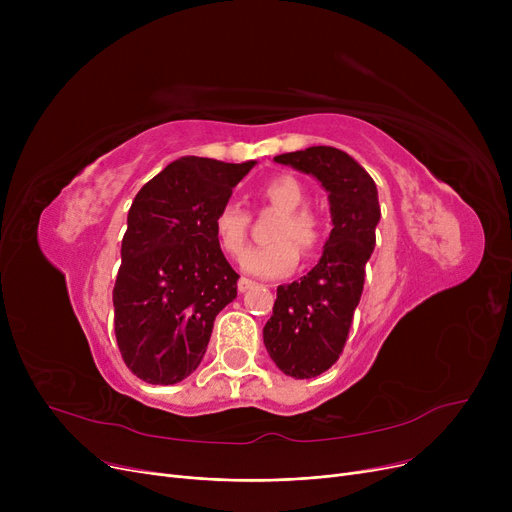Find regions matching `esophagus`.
Returning <instances> with one entry per match:
<instances>
[{
    "instance_id": "obj_1",
    "label": "esophagus",
    "mask_w": 512,
    "mask_h": 512,
    "mask_svg": "<svg viewBox=\"0 0 512 512\" xmlns=\"http://www.w3.org/2000/svg\"><path fill=\"white\" fill-rule=\"evenodd\" d=\"M238 292H247L249 288H253L255 286V282L253 280H249V278H238Z\"/></svg>"
}]
</instances>
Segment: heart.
I'll list each match as a JSON object with an SVG mask.
<instances>
[{
	"label": "heart",
	"instance_id": "obj_1",
	"mask_svg": "<svg viewBox=\"0 0 512 512\" xmlns=\"http://www.w3.org/2000/svg\"><path fill=\"white\" fill-rule=\"evenodd\" d=\"M257 197L280 211L270 238L274 242L263 247H253L242 255V267L253 276L276 278L288 274L299 261V251L303 255L315 253L324 242V226L317 215L303 207L305 188L303 184L290 176L280 174L265 180ZM251 215L236 203H226L213 220V234L220 249L228 257H238L247 245Z\"/></svg>",
	"mask_w": 512,
	"mask_h": 512
}]
</instances>
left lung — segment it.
I'll list each match as a JSON object with an SVG mask.
<instances>
[{"instance_id": "left-lung-1", "label": "left lung", "mask_w": 512, "mask_h": 512, "mask_svg": "<svg viewBox=\"0 0 512 512\" xmlns=\"http://www.w3.org/2000/svg\"><path fill=\"white\" fill-rule=\"evenodd\" d=\"M274 159L321 182L334 224L313 270L299 282L278 286L274 313L263 328L272 361L290 378L307 380L342 355L375 247L380 201L373 178L336 147L319 145Z\"/></svg>"}]
</instances>
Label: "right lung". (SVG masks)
<instances>
[{"instance_id":"1","label":"right lung","mask_w":512,"mask_h":512,"mask_svg":"<svg viewBox=\"0 0 512 512\" xmlns=\"http://www.w3.org/2000/svg\"><path fill=\"white\" fill-rule=\"evenodd\" d=\"M255 161L180 157L151 178L128 209L114 286V330L126 367L147 384L191 375L213 321L236 299L238 274L213 220Z\"/></svg>"}]
</instances>
